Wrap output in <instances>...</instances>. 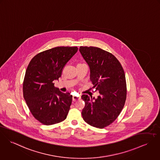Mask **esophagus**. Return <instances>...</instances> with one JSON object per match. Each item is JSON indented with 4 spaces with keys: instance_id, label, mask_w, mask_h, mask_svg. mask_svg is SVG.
I'll list each match as a JSON object with an SVG mask.
<instances>
[{
    "instance_id": "obj_1",
    "label": "esophagus",
    "mask_w": 160,
    "mask_h": 160,
    "mask_svg": "<svg viewBox=\"0 0 160 160\" xmlns=\"http://www.w3.org/2000/svg\"><path fill=\"white\" fill-rule=\"evenodd\" d=\"M80 98H81L80 96H73L72 97V101L75 102V101H77L78 100H80Z\"/></svg>"
}]
</instances>
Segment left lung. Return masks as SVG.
Listing matches in <instances>:
<instances>
[{
	"instance_id": "8db88e82",
	"label": "left lung",
	"mask_w": 160,
	"mask_h": 160,
	"mask_svg": "<svg viewBox=\"0 0 160 160\" xmlns=\"http://www.w3.org/2000/svg\"><path fill=\"white\" fill-rule=\"evenodd\" d=\"M79 51L89 67L92 88L99 92L96 99L87 94L82 96L85 103L82 117L89 125L102 129L112 123L124 107V70L115 56L99 48L80 47Z\"/></svg>"
}]
</instances>
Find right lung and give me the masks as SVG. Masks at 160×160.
Masks as SVG:
<instances>
[{
	"instance_id": "right-lung-1",
	"label": "right lung",
	"mask_w": 160,
	"mask_h": 160,
	"mask_svg": "<svg viewBox=\"0 0 160 160\" xmlns=\"http://www.w3.org/2000/svg\"><path fill=\"white\" fill-rule=\"evenodd\" d=\"M77 51V47L53 48L36 54L27 68L23 96L33 117L42 124H56L67 117L72 96L55 88L53 81Z\"/></svg>"
}]
</instances>
